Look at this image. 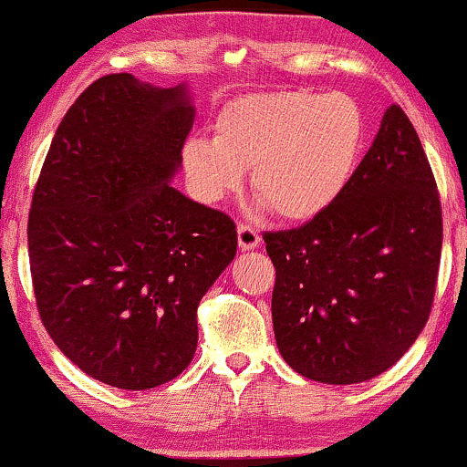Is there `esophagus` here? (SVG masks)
<instances>
[{"label":"esophagus","instance_id":"obj_1","mask_svg":"<svg viewBox=\"0 0 467 467\" xmlns=\"http://www.w3.org/2000/svg\"><path fill=\"white\" fill-rule=\"evenodd\" d=\"M237 237H239V248L241 250H254V248H259V244H261L259 233H256V230L252 228L250 223H239Z\"/></svg>","mask_w":467,"mask_h":467}]
</instances>
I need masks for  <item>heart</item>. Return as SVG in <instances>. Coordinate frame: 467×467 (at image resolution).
<instances>
[{"label":"heart","mask_w":467,"mask_h":467,"mask_svg":"<svg viewBox=\"0 0 467 467\" xmlns=\"http://www.w3.org/2000/svg\"><path fill=\"white\" fill-rule=\"evenodd\" d=\"M215 138H191L182 164L202 202L244 184L283 222L323 215L347 189L364 147V116L347 94L276 89L233 99L219 109Z\"/></svg>","instance_id":"1"}]
</instances>
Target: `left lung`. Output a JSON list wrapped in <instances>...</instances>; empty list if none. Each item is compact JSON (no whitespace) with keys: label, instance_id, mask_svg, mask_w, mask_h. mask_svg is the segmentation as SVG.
<instances>
[{"label":"left lung","instance_id":"obj_1","mask_svg":"<svg viewBox=\"0 0 467 467\" xmlns=\"http://www.w3.org/2000/svg\"><path fill=\"white\" fill-rule=\"evenodd\" d=\"M441 233L420 136L390 105L323 215L264 234L276 267L272 323L283 360L323 384L367 382L393 367L431 316Z\"/></svg>","mask_w":467,"mask_h":467}]
</instances>
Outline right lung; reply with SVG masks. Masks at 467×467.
Returning <instances> with one entry per match:
<instances>
[{
    "mask_svg": "<svg viewBox=\"0 0 467 467\" xmlns=\"http://www.w3.org/2000/svg\"><path fill=\"white\" fill-rule=\"evenodd\" d=\"M192 120L186 83L107 74L63 116L32 195L41 320L109 387L155 389L189 367L202 296L237 254L233 219L171 186Z\"/></svg>",
    "mask_w": 467,
    "mask_h": 467,
    "instance_id": "obj_1",
    "label": "right lung"
}]
</instances>
